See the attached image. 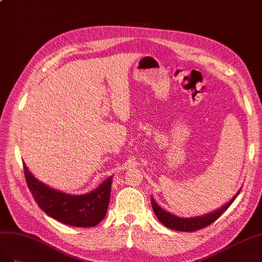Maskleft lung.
<instances>
[{"label": "left lung", "mask_w": 262, "mask_h": 262, "mask_svg": "<svg viewBox=\"0 0 262 262\" xmlns=\"http://www.w3.org/2000/svg\"><path fill=\"white\" fill-rule=\"evenodd\" d=\"M241 190L242 188L237 191V193L227 202V203L224 204L222 207L217 208L216 211H213L211 213H207L202 216H196V217H189V219L179 217V216L174 214H171L167 211H164L163 208H161L158 204H157V202L152 196H151V204H152V208L157 219H158L160 223H162L166 227L174 229V230H180V231H195L211 225L213 222L217 220L235 201Z\"/></svg>", "instance_id": "obj_1"}]
</instances>
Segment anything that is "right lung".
Listing matches in <instances>:
<instances>
[{
	"label": "right lung",
	"mask_w": 262,
	"mask_h": 262,
	"mask_svg": "<svg viewBox=\"0 0 262 262\" xmlns=\"http://www.w3.org/2000/svg\"><path fill=\"white\" fill-rule=\"evenodd\" d=\"M24 164L28 189L41 210L50 217L74 227H93L106 215L113 176L107 178L95 190L74 195L52 189L29 172Z\"/></svg>",
	"instance_id": "obj_1"
}]
</instances>
